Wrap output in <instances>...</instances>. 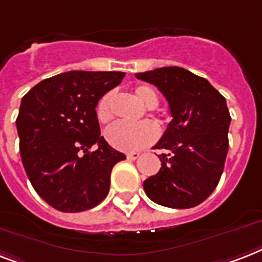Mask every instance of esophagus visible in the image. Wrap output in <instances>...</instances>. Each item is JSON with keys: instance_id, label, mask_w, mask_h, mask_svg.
Here are the masks:
<instances>
[{"instance_id": "esophagus-1", "label": "esophagus", "mask_w": 262, "mask_h": 262, "mask_svg": "<svg viewBox=\"0 0 262 262\" xmlns=\"http://www.w3.org/2000/svg\"><path fill=\"white\" fill-rule=\"evenodd\" d=\"M126 157L129 159V160H136V159H138V157H140V153H138V152H130V153H127Z\"/></svg>"}]
</instances>
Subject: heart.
<instances>
[{"mask_svg": "<svg viewBox=\"0 0 262 262\" xmlns=\"http://www.w3.org/2000/svg\"><path fill=\"white\" fill-rule=\"evenodd\" d=\"M135 95L145 109H155L159 105V95L156 90L150 86H137ZM112 93H107L99 99L97 105V118L99 122L106 124L112 120ZM159 136V129L150 121H141L136 125H127L117 122L107 127L105 137L110 145L116 149L124 152H136L152 144Z\"/></svg>", "mask_w": 262, "mask_h": 262, "instance_id": "1", "label": "heart"}]
</instances>
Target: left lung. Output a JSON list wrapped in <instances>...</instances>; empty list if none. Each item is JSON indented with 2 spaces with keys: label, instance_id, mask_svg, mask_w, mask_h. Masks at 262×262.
Wrapping results in <instances>:
<instances>
[{
  "label": "left lung",
  "instance_id": "8db88e82",
  "mask_svg": "<svg viewBox=\"0 0 262 262\" xmlns=\"http://www.w3.org/2000/svg\"><path fill=\"white\" fill-rule=\"evenodd\" d=\"M137 79L163 93L172 121L156 149L160 171L144 182L150 201L171 208H190L206 201L220 183L230 126L226 99L207 79L182 67L138 72Z\"/></svg>",
  "mask_w": 262,
  "mask_h": 262
}]
</instances>
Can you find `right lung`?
Listing matches in <instances>:
<instances>
[{"instance_id": "1", "label": "right lung", "mask_w": 262, "mask_h": 262, "mask_svg": "<svg viewBox=\"0 0 262 262\" xmlns=\"http://www.w3.org/2000/svg\"><path fill=\"white\" fill-rule=\"evenodd\" d=\"M124 76L118 71L63 72L37 83L21 99L16 126L23 165L39 196L59 211L99 205L109 193L113 167L126 159L101 136L95 112Z\"/></svg>"}]
</instances>
